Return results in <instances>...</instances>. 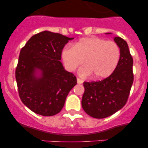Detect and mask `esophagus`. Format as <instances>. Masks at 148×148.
Returning a JSON list of instances; mask_svg holds the SVG:
<instances>
[{
  "label": "esophagus",
  "mask_w": 148,
  "mask_h": 148,
  "mask_svg": "<svg viewBox=\"0 0 148 148\" xmlns=\"http://www.w3.org/2000/svg\"><path fill=\"white\" fill-rule=\"evenodd\" d=\"M77 83H78V84H82V82H83V80H82V79H79V78H77Z\"/></svg>",
  "instance_id": "obj_1"
}]
</instances>
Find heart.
<instances>
[{
  "mask_svg": "<svg viewBox=\"0 0 148 148\" xmlns=\"http://www.w3.org/2000/svg\"><path fill=\"white\" fill-rule=\"evenodd\" d=\"M66 69L74 71L85 60L79 70L82 77L93 75L94 79H103L111 75L121 60V50L114 41L99 37H88L67 47L62 52Z\"/></svg>",
  "mask_w": 148,
  "mask_h": 148,
  "instance_id": "1",
  "label": "heart"
}]
</instances>
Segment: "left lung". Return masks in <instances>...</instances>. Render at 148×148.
I'll use <instances>...</instances> for the list:
<instances>
[{
  "instance_id": "8db88e82",
  "label": "left lung",
  "mask_w": 148,
  "mask_h": 148,
  "mask_svg": "<svg viewBox=\"0 0 148 148\" xmlns=\"http://www.w3.org/2000/svg\"><path fill=\"white\" fill-rule=\"evenodd\" d=\"M114 41L121 50V60L114 72L97 82H84L82 106L94 118H105L122 109L126 103L134 82L133 58L128 44L121 37Z\"/></svg>"
}]
</instances>
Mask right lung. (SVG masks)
I'll return each mask as SVG.
<instances>
[{
    "label": "right lung",
    "mask_w": 148,
    "mask_h": 148,
    "mask_svg": "<svg viewBox=\"0 0 148 148\" xmlns=\"http://www.w3.org/2000/svg\"><path fill=\"white\" fill-rule=\"evenodd\" d=\"M74 38L45 30L33 36L20 51L15 71L20 99L36 114L52 116L61 111L77 78L61 60L65 45Z\"/></svg>",
    "instance_id": "right-lung-1"
}]
</instances>
